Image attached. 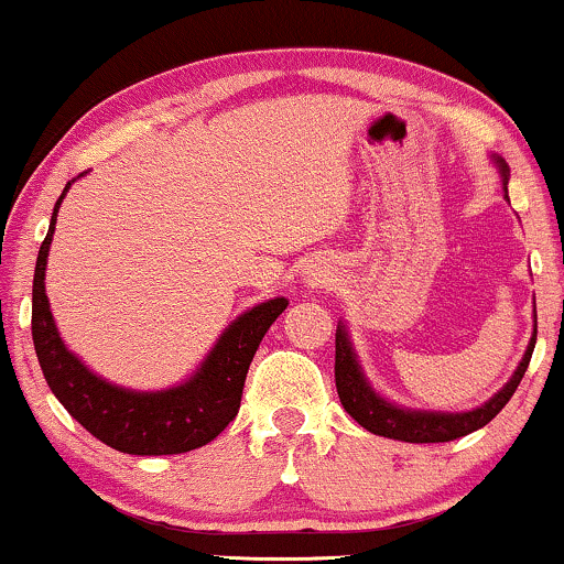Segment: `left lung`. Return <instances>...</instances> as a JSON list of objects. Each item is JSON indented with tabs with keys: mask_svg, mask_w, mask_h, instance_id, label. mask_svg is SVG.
<instances>
[{
	"mask_svg": "<svg viewBox=\"0 0 564 564\" xmlns=\"http://www.w3.org/2000/svg\"><path fill=\"white\" fill-rule=\"evenodd\" d=\"M501 173L507 178V165L505 160H497ZM535 347V330L531 344H528L525 357H522L520 368L514 370L512 381L501 389L497 397L488 399L484 406L473 412H459V415H446V412H410L402 406H393L386 399L378 397L365 381L362 370H359L355 351L347 338L344 325L336 328V391L341 399L344 410L362 425L365 431L376 433V436L397 438V441H410V444H441V441H454L467 433L484 429L486 423H491L494 417L505 410V404L510 402L512 393L518 391V386L525 376L528 362H531Z\"/></svg>",
	"mask_w": 564,
	"mask_h": 564,
	"instance_id": "obj_1",
	"label": "left lung"
}]
</instances>
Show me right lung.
<instances>
[{
	"label": "right lung",
	"instance_id": "1",
	"mask_svg": "<svg viewBox=\"0 0 564 564\" xmlns=\"http://www.w3.org/2000/svg\"><path fill=\"white\" fill-rule=\"evenodd\" d=\"M70 188L67 181L65 192ZM65 192L54 205L50 234L39 249L33 270V310L31 334L39 365L59 404L78 420L101 444L123 454L160 457V454H183L199 449L220 436L241 406V391L249 365L262 336L275 317L286 310V300H270L243 312L215 349L209 351L199 372L188 383L167 391L135 393L101 381L84 368L78 357L65 349L63 338L54 328L50 302L44 291L46 254L54 234V217Z\"/></svg>",
	"mask_w": 564,
	"mask_h": 564
}]
</instances>
